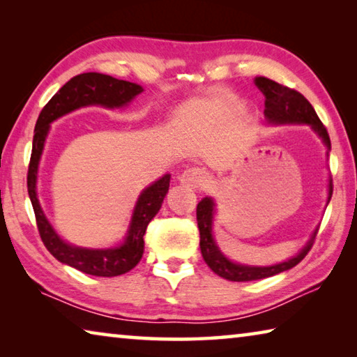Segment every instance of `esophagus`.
Instances as JSON below:
<instances>
[{
	"mask_svg": "<svg viewBox=\"0 0 357 357\" xmlns=\"http://www.w3.org/2000/svg\"><path fill=\"white\" fill-rule=\"evenodd\" d=\"M181 184H184L190 189H197V187H202L204 184H208L211 181V176L208 172H204L203 168H187L179 176Z\"/></svg>",
	"mask_w": 357,
	"mask_h": 357,
	"instance_id": "esophagus-1",
	"label": "esophagus"
}]
</instances>
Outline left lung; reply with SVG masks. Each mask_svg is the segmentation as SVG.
I'll list each match as a JSON object with an SVG mask.
<instances>
[{"instance_id":"obj_1","label":"left lung","mask_w":357,"mask_h":357,"mask_svg":"<svg viewBox=\"0 0 357 357\" xmlns=\"http://www.w3.org/2000/svg\"><path fill=\"white\" fill-rule=\"evenodd\" d=\"M255 84L259 91L264 96V118L269 124L283 126V124H307L310 129L321 138L323 143L328 148V154L331 151V140L329 134L319 121L315 108L310 105L301 93L294 89L283 86L274 80H269L266 77H257ZM332 197V179H329L328 185V203ZM215 214V203L211 197H204L197 206V222L198 229H200V249L203 259L206 261L211 269L217 275L231 282H250L266 279V277H273L280 274L283 271L294 268L296 264L301 263L304 257L312 249L313 241L318 233V228L312 233V236L302 249L296 253L293 258L287 261L277 263L273 266H249L234 263L231 259L223 255L222 250L217 245L214 234H213V223Z\"/></svg>"}]
</instances>
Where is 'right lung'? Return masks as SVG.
<instances>
[{
    "instance_id": "1",
    "label": "right lung",
    "mask_w": 357,
    "mask_h": 357,
    "mask_svg": "<svg viewBox=\"0 0 357 357\" xmlns=\"http://www.w3.org/2000/svg\"><path fill=\"white\" fill-rule=\"evenodd\" d=\"M143 93V88L137 83L118 80L110 75L86 72L80 74L64 84L59 91L42 108L34 129L31 160L28 167V195L31 200L36 222L40 239L47 250L63 264L72 266L84 274L98 277H114L129 273L140 261L144 252L143 236L148 223L154 219L164 203V198L170 187V174H164L155 183L148 185L135 203L134 213L123 243L108 249H88L66 243L47 220L38 198V170L42 151L50 130V124L82 107L100 105L105 108H121L129 105L135 96Z\"/></svg>"
}]
</instances>
